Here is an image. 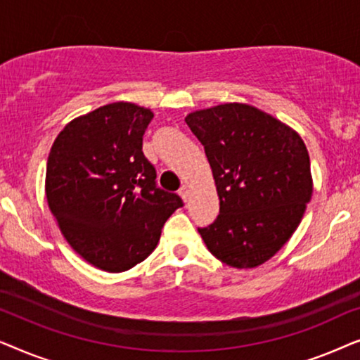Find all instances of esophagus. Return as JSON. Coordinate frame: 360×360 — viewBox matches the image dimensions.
Listing matches in <instances>:
<instances>
[{"mask_svg":"<svg viewBox=\"0 0 360 360\" xmlns=\"http://www.w3.org/2000/svg\"><path fill=\"white\" fill-rule=\"evenodd\" d=\"M179 195L181 196V200H184V201H188V198H190V186L188 185H181L180 190H179Z\"/></svg>","mask_w":360,"mask_h":360,"instance_id":"34e87169","label":"esophagus"}]
</instances>
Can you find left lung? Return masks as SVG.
I'll use <instances>...</instances> for the list:
<instances>
[{
  "label": "left lung",
  "mask_w": 360,
  "mask_h": 360,
  "mask_svg": "<svg viewBox=\"0 0 360 360\" xmlns=\"http://www.w3.org/2000/svg\"><path fill=\"white\" fill-rule=\"evenodd\" d=\"M205 147L219 196V214L198 228L221 262L252 269L267 262L292 238L311 200L307 146L274 116L224 103L185 117Z\"/></svg>",
  "instance_id": "obj_1"
}]
</instances>
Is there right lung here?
<instances>
[{
  "label": "right lung",
  "instance_id": "1",
  "mask_svg": "<svg viewBox=\"0 0 360 360\" xmlns=\"http://www.w3.org/2000/svg\"><path fill=\"white\" fill-rule=\"evenodd\" d=\"M152 117L134 103H111L68 122L49 154V208L72 249L105 272L142 262L184 206L179 195L157 186L142 152Z\"/></svg>",
  "mask_w": 360,
  "mask_h": 360
}]
</instances>
